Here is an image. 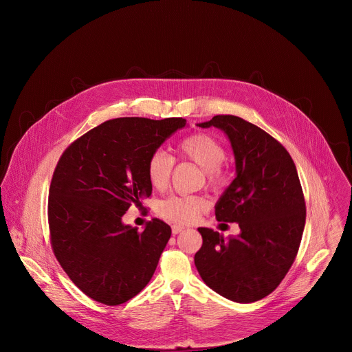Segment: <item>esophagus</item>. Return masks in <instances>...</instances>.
<instances>
[{
	"label": "esophagus",
	"instance_id": "obj_1",
	"mask_svg": "<svg viewBox=\"0 0 352 352\" xmlns=\"http://www.w3.org/2000/svg\"><path fill=\"white\" fill-rule=\"evenodd\" d=\"M171 230H173V234H174V235H177V234H179L181 231H184V230H185V227H184V226H177V224H175V226H173V227H171Z\"/></svg>",
	"mask_w": 352,
	"mask_h": 352
}]
</instances>
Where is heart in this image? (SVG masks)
I'll return each instance as SVG.
<instances>
[{"instance_id":"1","label":"heart","mask_w":352,"mask_h":352,"mask_svg":"<svg viewBox=\"0 0 352 352\" xmlns=\"http://www.w3.org/2000/svg\"><path fill=\"white\" fill-rule=\"evenodd\" d=\"M177 153L182 159H188L204 168L205 178L209 186L217 188L226 181V171L223 170V162L226 160V150L223 144L208 133H193L182 139L177 147ZM174 167V159L164 152L156 150L148 157L146 164L147 178L156 189L167 186L171 171ZM209 206V202L199 195H171L162 200L157 206L160 217L171 223L186 224L197 219Z\"/></svg>"}]
</instances>
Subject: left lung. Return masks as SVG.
<instances>
[{"label": "left lung", "mask_w": 352, "mask_h": 352, "mask_svg": "<svg viewBox=\"0 0 352 352\" xmlns=\"http://www.w3.org/2000/svg\"><path fill=\"white\" fill-rule=\"evenodd\" d=\"M197 125L216 126L231 142L236 177L216 204V219L238 223L241 232L224 238L197 228L204 243L195 266L221 296L255 302L278 287L298 254L307 209L296 167L278 140L239 117L216 116Z\"/></svg>", "instance_id": "obj_1"}]
</instances>
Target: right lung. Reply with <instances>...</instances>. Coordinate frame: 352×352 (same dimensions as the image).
Returning a JSON list of instances; mask_svg holds the SVG:
<instances>
[{
	"label": "right lung",
	"mask_w": 352,
	"mask_h": 352,
	"mask_svg": "<svg viewBox=\"0 0 352 352\" xmlns=\"http://www.w3.org/2000/svg\"><path fill=\"white\" fill-rule=\"evenodd\" d=\"M184 118L109 120L71 143L54 170L48 227L54 255L74 284L104 305H121L153 277L171 227L125 226L129 206L152 195L148 157Z\"/></svg>",
	"instance_id": "obj_1"
}]
</instances>
